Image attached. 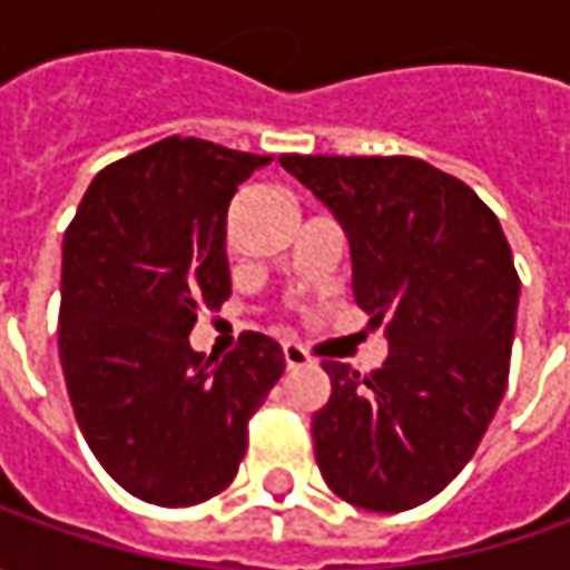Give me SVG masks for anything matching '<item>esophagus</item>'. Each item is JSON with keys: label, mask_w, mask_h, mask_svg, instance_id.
Wrapping results in <instances>:
<instances>
[{"label": "esophagus", "mask_w": 570, "mask_h": 570, "mask_svg": "<svg viewBox=\"0 0 570 570\" xmlns=\"http://www.w3.org/2000/svg\"><path fill=\"white\" fill-rule=\"evenodd\" d=\"M282 358H285V367H288V371L307 367V364H311V355H307L297 342H285V345H282Z\"/></svg>", "instance_id": "esophagus-1"}]
</instances>
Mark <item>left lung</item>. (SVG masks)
<instances>
[{"mask_svg": "<svg viewBox=\"0 0 570 570\" xmlns=\"http://www.w3.org/2000/svg\"><path fill=\"white\" fill-rule=\"evenodd\" d=\"M340 218L355 304L383 326L386 362H323L333 393L314 450L342 501L396 514L470 463L508 386L520 278L494 212L419 158L282 155Z\"/></svg>", "mask_w": 570, "mask_h": 570, "instance_id": "obj_1", "label": "left lung"}]
</instances>
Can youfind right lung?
I'll list each match as a JSON object with an SVG mask.
<instances>
[{"label": "right lung", "mask_w": 570, "mask_h": 570, "mask_svg": "<svg viewBox=\"0 0 570 570\" xmlns=\"http://www.w3.org/2000/svg\"><path fill=\"white\" fill-rule=\"evenodd\" d=\"M269 161L170 136L104 167L62 237L66 390L100 466L148 504L228 489L247 422L285 371L263 333L222 362L189 348L196 314L230 295V199Z\"/></svg>", "instance_id": "add662e5"}]
</instances>
